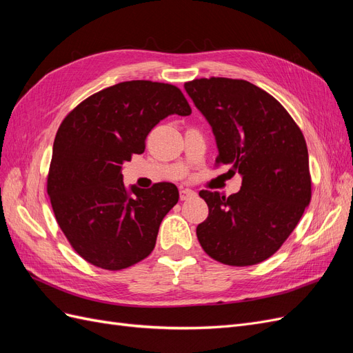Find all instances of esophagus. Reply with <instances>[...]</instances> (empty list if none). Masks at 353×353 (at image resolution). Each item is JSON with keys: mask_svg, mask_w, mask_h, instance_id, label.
Instances as JSON below:
<instances>
[{"mask_svg": "<svg viewBox=\"0 0 353 353\" xmlns=\"http://www.w3.org/2000/svg\"><path fill=\"white\" fill-rule=\"evenodd\" d=\"M196 197V191L190 190V188H183L179 191V199L181 200H188V199H193Z\"/></svg>", "mask_w": 353, "mask_h": 353, "instance_id": "34e87169", "label": "esophagus"}]
</instances>
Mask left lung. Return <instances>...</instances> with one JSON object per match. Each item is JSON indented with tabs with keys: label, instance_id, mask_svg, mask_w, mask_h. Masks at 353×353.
<instances>
[{
	"label": "left lung",
	"instance_id": "obj_1",
	"mask_svg": "<svg viewBox=\"0 0 353 353\" xmlns=\"http://www.w3.org/2000/svg\"><path fill=\"white\" fill-rule=\"evenodd\" d=\"M216 138V165L243 176L239 193L201 190L209 208L197 239L212 259L231 266L263 262L279 250L311 201L305 137L271 94L243 79L184 83Z\"/></svg>",
	"mask_w": 353,
	"mask_h": 353
}]
</instances>
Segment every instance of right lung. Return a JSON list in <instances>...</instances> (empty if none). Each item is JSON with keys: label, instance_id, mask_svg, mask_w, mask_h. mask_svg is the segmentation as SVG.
Masks as SVG:
<instances>
[{"label": "right lung", "instance_id": "add662e5", "mask_svg": "<svg viewBox=\"0 0 353 353\" xmlns=\"http://www.w3.org/2000/svg\"><path fill=\"white\" fill-rule=\"evenodd\" d=\"M190 113L175 85L126 81L90 95L63 119L47 193L59 227L82 259L119 271L153 252L178 188L170 183L128 188L122 165L144 153L148 132L166 116Z\"/></svg>", "mask_w": 353, "mask_h": 353}]
</instances>
